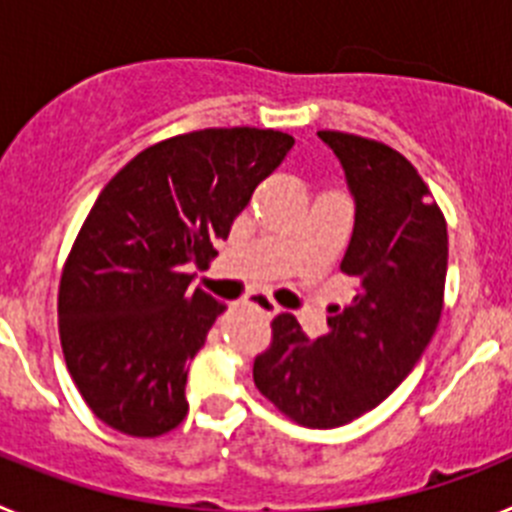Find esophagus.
<instances>
[{
	"instance_id": "1",
	"label": "esophagus",
	"mask_w": 512,
	"mask_h": 512,
	"mask_svg": "<svg viewBox=\"0 0 512 512\" xmlns=\"http://www.w3.org/2000/svg\"><path fill=\"white\" fill-rule=\"evenodd\" d=\"M248 305L256 307L259 312H264L266 318H274V315H279V312H282V307H279L277 302L271 300V297L261 295V292H253V295L248 297Z\"/></svg>"
}]
</instances>
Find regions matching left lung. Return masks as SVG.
I'll use <instances>...</instances> for the list:
<instances>
[{
    "instance_id": "8db88e82",
    "label": "left lung",
    "mask_w": 512,
    "mask_h": 512,
    "mask_svg": "<svg viewBox=\"0 0 512 512\" xmlns=\"http://www.w3.org/2000/svg\"><path fill=\"white\" fill-rule=\"evenodd\" d=\"M354 197V233L341 271L356 282L330 307L328 333L307 338L295 315L271 323L253 382L287 418L338 428L400 387L436 333L449 264L441 210L408 158L377 140L320 130Z\"/></svg>"
}]
</instances>
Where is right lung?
Here are the masks:
<instances>
[{"label": "right lung", "mask_w": 512, "mask_h": 512, "mask_svg": "<svg viewBox=\"0 0 512 512\" xmlns=\"http://www.w3.org/2000/svg\"><path fill=\"white\" fill-rule=\"evenodd\" d=\"M295 146L279 130L210 128L140 151L99 192L63 266L61 346L102 423L153 438L189 410V361L228 307L192 287L215 241Z\"/></svg>", "instance_id": "add662e5"}]
</instances>
